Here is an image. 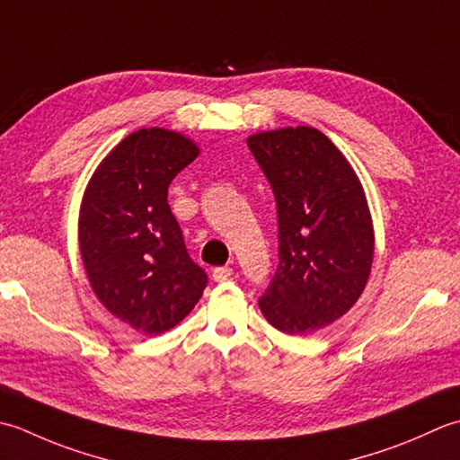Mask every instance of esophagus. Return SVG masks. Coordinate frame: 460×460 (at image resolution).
<instances>
[{
    "instance_id": "1",
    "label": "esophagus",
    "mask_w": 460,
    "mask_h": 460,
    "mask_svg": "<svg viewBox=\"0 0 460 460\" xmlns=\"http://www.w3.org/2000/svg\"><path fill=\"white\" fill-rule=\"evenodd\" d=\"M230 276H232V268H228V266H220V268L212 270L214 282H226Z\"/></svg>"
}]
</instances>
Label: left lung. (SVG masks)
Here are the masks:
<instances>
[{"instance_id":"left-lung-1","label":"left lung","mask_w":460,"mask_h":460,"mask_svg":"<svg viewBox=\"0 0 460 460\" xmlns=\"http://www.w3.org/2000/svg\"><path fill=\"white\" fill-rule=\"evenodd\" d=\"M278 204L279 264L258 305L288 335L322 330L363 294L375 254L373 220L348 158L314 127L248 137Z\"/></svg>"}]
</instances>
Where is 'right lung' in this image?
Returning a JSON list of instances; mask_svg holds the SVG:
<instances>
[{"label":"right lung","instance_id":"1","mask_svg":"<svg viewBox=\"0 0 460 460\" xmlns=\"http://www.w3.org/2000/svg\"><path fill=\"white\" fill-rule=\"evenodd\" d=\"M199 155L176 130L138 128L102 158L83 194L79 252L89 284L138 333L172 330L208 282L166 200L168 184Z\"/></svg>","mask_w":460,"mask_h":460}]
</instances>
